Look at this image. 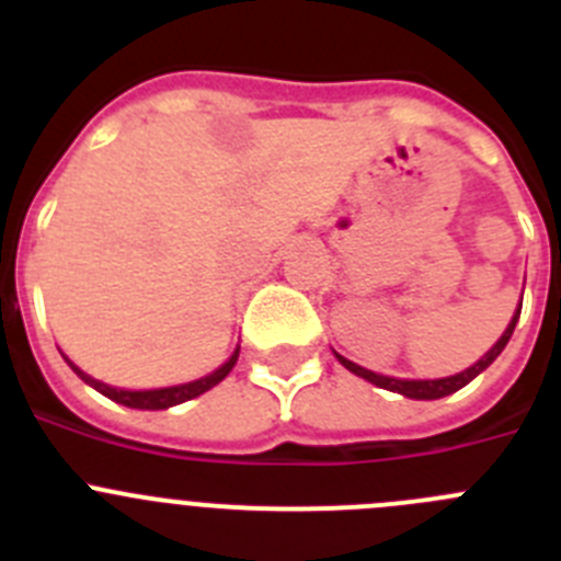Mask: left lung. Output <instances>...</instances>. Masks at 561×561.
<instances>
[{
  "label": "left lung",
  "mask_w": 561,
  "mask_h": 561,
  "mask_svg": "<svg viewBox=\"0 0 561 561\" xmlns=\"http://www.w3.org/2000/svg\"><path fill=\"white\" fill-rule=\"evenodd\" d=\"M519 309H523V304L517 306V311L512 314V323L505 325V331L500 334V340L494 342L492 348L485 351L483 356H480L474 365H469L466 370H460V374H453V376H440V379H399V376H385V374H376V370H368L362 368V365H356V362H351L348 356H342L340 351H334V356L340 359L342 368H348L351 374L362 376L365 381H370V385H376V388H385L390 390V393H399L404 396V399H415V401H433V399H444V396H453L455 390L466 388L469 381L474 379V376L483 374L489 365H492L494 359H497L500 354H503V348L508 345V340H512L514 334V325H517L519 320Z\"/></svg>",
  "instance_id": "8db88e82"
}]
</instances>
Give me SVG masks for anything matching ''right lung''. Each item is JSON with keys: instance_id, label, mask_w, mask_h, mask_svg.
Masks as SVG:
<instances>
[{"instance_id": "1", "label": "right lung", "mask_w": 561, "mask_h": 561, "mask_svg": "<svg viewBox=\"0 0 561 561\" xmlns=\"http://www.w3.org/2000/svg\"><path fill=\"white\" fill-rule=\"evenodd\" d=\"M238 351H241V345H236V351L230 354V359L221 362L219 368L210 370L207 376H199V379H191V381H182V385H168V388H146V390H128V388H114V385H106V381L95 379V376H89L87 370H81L76 365V362L69 359L67 354L61 351L64 362H67L69 368L76 370L78 376H81L83 381H87L89 388H95L98 393H103L106 399L117 401V404H123V408H131V410H168V408H176V404H182V401H191L196 399V396L207 393L210 388H216L221 379H225L227 374H230L232 368H236L238 362Z\"/></svg>"}]
</instances>
